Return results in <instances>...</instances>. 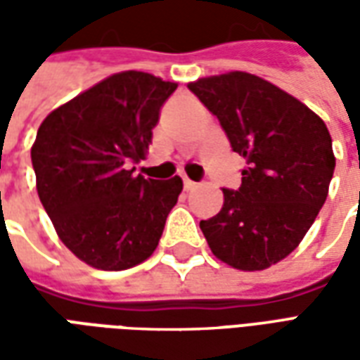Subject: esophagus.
<instances>
[{"label":"esophagus","instance_id":"obj_1","mask_svg":"<svg viewBox=\"0 0 360 360\" xmlns=\"http://www.w3.org/2000/svg\"><path fill=\"white\" fill-rule=\"evenodd\" d=\"M183 185H185V191H195V188L198 187V183L191 181L188 177H185V179H183Z\"/></svg>","mask_w":360,"mask_h":360}]
</instances>
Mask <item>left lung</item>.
Segmentation results:
<instances>
[{
	"label": "left lung",
	"mask_w": 360,
	"mask_h": 360,
	"mask_svg": "<svg viewBox=\"0 0 360 360\" xmlns=\"http://www.w3.org/2000/svg\"><path fill=\"white\" fill-rule=\"evenodd\" d=\"M245 158L241 187L200 221L214 257L243 271L289 257L324 206L335 156L322 119L301 100L245 71L188 82Z\"/></svg>",
	"instance_id": "left-lung-1"
}]
</instances>
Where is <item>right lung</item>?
<instances>
[{"label": "right lung", "mask_w": 360, "mask_h": 360, "mask_svg": "<svg viewBox=\"0 0 360 360\" xmlns=\"http://www.w3.org/2000/svg\"><path fill=\"white\" fill-rule=\"evenodd\" d=\"M177 89L142 71L96 82L44 119L30 150L36 191L56 233L96 270L152 257L183 181L133 175L146 158L162 103Z\"/></svg>", "instance_id": "add662e5"}]
</instances>
